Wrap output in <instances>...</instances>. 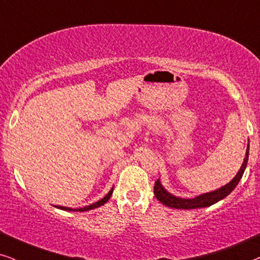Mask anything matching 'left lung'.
Returning a JSON list of instances; mask_svg holds the SVG:
<instances>
[{"mask_svg": "<svg viewBox=\"0 0 260 260\" xmlns=\"http://www.w3.org/2000/svg\"><path fill=\"white\" fill-rule=\"evenodd\" d=\"M248 150H249V144L247 146V150H246V156L244 159V164L240 168V171L238 172V174L233 178V180L229 181V184L224 185L223 187L218 188L216 191L209 192V193L201 194L196 198H191V200H184V198L175 197L173 194H171L170 192H167L162 187V185L160 184V180L157 179L155 181L154 185V194L157 198V201L161 202L164 205H166L168 208H174V209H198V208H205L210 207V205L217 203L218 201L223 200L224 197H227L232 191L237 187L239 181L242 178L244 174L246 165L248 161Z\"/></svg>", "mask_w": 260, "mask_h": 260, "instance_id": "8db88e82", "label": "left lung"}]
</instances>
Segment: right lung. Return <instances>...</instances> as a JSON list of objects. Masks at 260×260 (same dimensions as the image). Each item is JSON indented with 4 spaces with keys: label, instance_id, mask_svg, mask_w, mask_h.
<instances>
[{
    "label": "right lung",
    "instance_id": "1",
    "mask_svg": "<svg viewBox=\"0 0 260 260\" xmlns=\"http://www.w3.org/2000/svg\"><path fill=\"white\" fill-rule=\"evenodd\" d=\"M112 192H113V188H111V191L109 192V193L106 194L105 197L103 198V200H100L99 202H96V203H93V204H90V205H88V207H85V208H80V209H74V211H87V210H90V209H94V208L101 207V205H104V204L106 203L107 201L110 200V197H111V194H112ZM56 208H58V209H62V210H68V211H72V210H73L72 208H67V207H57V205H56Z\"/></svg>",
    "mask_w": 260,
    "mask_h": 260
}]
</instances>
